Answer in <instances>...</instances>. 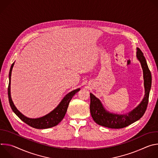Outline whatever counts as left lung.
Listing matches in <instances>:
<instances>
[{"instance_id": "left-lung-1", "label": "left lung", "mask_w": 158, "mask_h": 158, "mask_svg": "<svg viewBox=\"0 0 158 158\" xmlns=\"http://www.w3.org/2000/svg\"><path fill=\"white\" fill-rule=\"evenodd\" d=\"M137 50L136 56L141 62L143 71L144 85L145 88V96L143 100L136 108L130 112L129 114L118 115L109 113V112L106 111L99 99L93 94L90 93V98H91L90 111L92 118L98 124L109 128H123L139 120L145 113L149 102L152 77L151 71L149 69L143 53L140 49L138 48Z\"/></svg>"}]
</instances>
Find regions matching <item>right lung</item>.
Wrapping results in <instances>:
<instances>
[{
	"label": "right lung",
	"mask_w": 158,
	"mask_h": 158,
	"mask_svg": "<svg viewBox=\"0 0 158 158\" xmlns=\"http://www.w3.org/2000/svg\"><path fill=\"white\" fill-rule=\"evenodd\" d=\"M13 65H14V64H12V65H11L10 72H9V83L8 85V98H9V101L10 107L14 111V113L22 121L34 128L47 129V128L52 127L57 125L65 116L67 107H68L69 102L71 101V99L75 95V94H76L79 91L80 89H77L76 90H74V91H71L69 94H67L62 100V101L59 104V106L46 116H43L40 118H37V119L28 118L24 116V115H22L16 109L10 97V77H11V73H12Z\"/></svg>",
	"instance_id": "right-lung-1"
}]
</instances>
